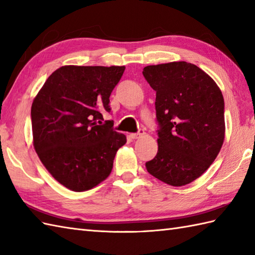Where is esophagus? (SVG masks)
<instances>
[{
	"label": "esophagus",
	"mask_w": 255,
	"mask_h": 255,
	"mask_svg": "<svg viewBox=\"0 0 255 255\" xmlns=\"http://www.w3.org/2000/svg\"><path fill=\"white\" fill-rule=\"evenodd\" d=\"M142 134H143V131L140 130L138 133H131V134H130V138H131V139H138L139 137H141Z\"/></svg>",
	"instance_id": "34e87169"
}]
</instances>
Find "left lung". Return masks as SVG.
<instances>
[{
	"label": "left lung",
	"instance_id": "1",
	"mask_svg": "<svg viewBox=\"0 0 255 255\" xmlns=\"http://www.w3.org/2000/svg\"><path fill=\"white\" fill-rule=\"evenodd\" d=\"M143 77L156 92L158 153L151 175L171 186L196 180L217 158L225 140V102L217 83L193 63L147 66Z\"/></svg>",
	"mask_w": 255,
	"mask_h": 255
}]
</instances>
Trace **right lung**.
I'll return each instance as SVG.
<instances>
[{"label": "right lung", "instance_id": "1", "mask_svg": "<svg viewBox=\"0 0 255 255\" xmlns=\"http://www.w3.org/2000/svg\"><path fill=\"white\" fill-rule=\"evenodd\" d=\"M125 67L63 66L57 69L31 105L32 144L52 177L84 192L110 176L126 136L102 124L110 96Z\"/></svg>", "mask_w": 255, "mask_h": 255}]
</instances>
